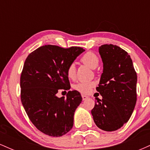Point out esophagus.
Returning a JSON list of instances; mask_svg holds the SVG:
<instances>
[{
	"mask_svg": "<svg viewBox=\"0 0 150 150\" xmlns=\"http://www.w3.org/2000/svg\"><path fill=\"white\" fill-rule=\"evenodd\" d=\"M82 100H85V99H87V98H88V97H87V96L83 95V94H82Z\"/></svg>",
	"mask_w": 150,
	"mask_h": 150,
	"instance_id": "esophagus-1",
	"label": "esophagus"
}]
</instances>
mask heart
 Here are the masks:
<instances>
[{
	"mask_svg": "<svg viewBox=\"0 0 150 150\" xmlns=\"http://www.w3.org/2000/svg\"><path fill=\"white\" fill-rule=\"evenodd\" d=\"M81 61L88 65L91 68L94 69L99 65V59L97 54H95L94 53L87 52L82 56ZM66 73L69 78H75V75H76V69H75V65L74 63H71L68 65L66 70ZM94 86V82H80L74 86V88L75 90L78 91L82 94H88L91 92Z\"/></svg>",
	"mask_w": 150,
	"mask_h": 150,
	"instance_id": "heart-1",
	"label": "heart"
}]
</instances>
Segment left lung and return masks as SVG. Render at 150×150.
Returning <instances> with one entry per match:
<instances>
[{
	"label": "left lung",
	"instance_id": "obj_1",
	"mask_svg": "<svg viewBox=\"0 0 150 150\" xmlns=\"http://www.w3.org/2000/svg\"><path fill=\"white\" fill-rule=\"evenodd\" d=\"M99 52L104 68L96 89L102 99H97L91 113L98 128L115 131L128 122L135 108L137 73L130 55L119 46L104 44Z\"/></svg>",
	"mask_w": 150,
	"mask_h": 150
}]
</instances>
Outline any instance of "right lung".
Masks as SVG:
<instances>
[{"label": "right lung", "instance_id": "1", "mask_svg": "<svg viewBox=\"0 0 150 150\" xmlns=\"http://www.w3.org/2000/svg\"><path fill=\"white\" fill-rule=\"evenodd\" d=\"M85 50L55 45L38 48L26 58L21 77V101L27 116L38 130L60 137L73 126V116L82 98L76 90L66 98L56 96L59 89H70L66 70Z\"/></svg>", "mask_w": 150, "mask_h": 150}]
</instances>
